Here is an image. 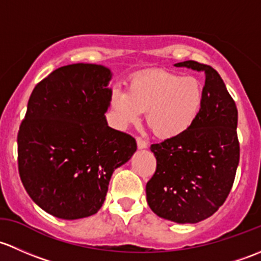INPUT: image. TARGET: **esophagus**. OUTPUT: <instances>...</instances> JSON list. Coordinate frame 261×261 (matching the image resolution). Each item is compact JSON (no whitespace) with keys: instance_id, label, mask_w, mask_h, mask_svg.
<instances>
[{"instance_id":"1","label":"esophagus","mask_w":261,"mask_h":261,"mask_svg":"<svg viewBox=\"0 0 261 261\" xmlns=\"http://www.w3.org/2000/svg\"><path fill=\"white\" fill-rule=\"evenodd\" d=\"M137 146H138L139 149H143L147 147V142L141 137H137Z\"/></svg>"}]
</instances>
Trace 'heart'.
I'll list each match as a JSON object with an SVG mask.
<instances>
[{"instance_id": "obj_1", "label": "heart", "mask_w": 261, "mask_h": 261, "mask_svg": "<svg viewBox=\"0 0 261 261\" xmlns=\"http://www.w3.org/2000/svg\"><path fill=\"white\" fill-rule=\"evenodd\" d=\"M203 100V85L197 77L165 70L137 75L128 90L115 89L111 98L120 122L136 123L147 112V123L162 139L186 133L197 120Z\"/></svg>"}]
</instances>
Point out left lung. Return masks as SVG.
<instances>
[{
  "label": "left lung",
  "instance_id": "obj_1",
  "mask_svg": "<svg viewBox=\"0 0 261 261\" xmlns=\"http://www.w3.org/2000/svg\"><path fill=\"white\" fill-rule=\"evenodd\" d=\"M174 66L205 72V100L186 133L150 146L157 168L147 182V202L160 217L196 224L219 210L232 187L240 158L238 109L210 65L189 60Z\"/></svg>",
  "mask_w": 261,
  "mask_h": 261
}]
</instances>
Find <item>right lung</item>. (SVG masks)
<instances>
[{
	"label": "right lung",
	"instance_id": "obj_1",
	"mask_svg": "<svg viewBox=\"0 0 261 261\" xmlns=\"http://www.w3.org/2000/svg\"><path fill=\"white\" fill-rule=\"evenodd\" d=\"M108 68L61 66L32 90L17 134L18 173L35 203L53 216L96 214L115 168L130 160L136 139L107 124Z\"/></svg>",
	"mask_w": 261,
	"mask_h": 261
}]
</instances>
